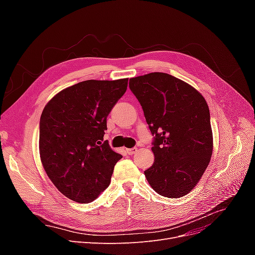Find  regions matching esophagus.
Here are the masks:
<instances>
[{"mask_svg":"<svg viewBox=\"0 0 255 255\" xmlns=\"http://www.w3.org/2000/svg\"><path fill=\"white\" fill-rule=\"evenodd\" d=\"M127 152L128 155H133L134 153L137 152V148H130V149H127Z\"/></svg>","mask_w":255,"mask_h":255,"instance_id":"34e87169","label":"esophagus"}]
</instances>
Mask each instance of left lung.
Returning a JSON list of instances; mask_svg holds the SVG:
<instances>
[{
  "label": "left lung",
  "instance_id": "obj_1",
  "mask_svg": "<svg viewBox=\"0 0 255 255\" xmlns=\"http://www.w3.org/2000/svg\"><path fill=\"white\" fill-rule=\"evenodd\" d=\"M154 141L144 175L157 194L180 198L201 180L211 161L213 132L203 96L174 76L152 72L129 79Z\"/></svg>",
  "mask_w": 255,
  "mask_h": 255
}]
</instances>
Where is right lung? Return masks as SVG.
Segmentation results:
<instances>
[{"label": "right lung", "mask_w": 255, "mask_h": 255, "mask_svg": "<svg viewBox=\"0 0 255 255\" xmlns=\"http://www.w3.org/2000/svg\"><path fill=\"white\" fill-rule=\"evenodd\" d=\"M128 79L88 80L54 96L40 117L39 153L56 188L79 203L96 200L111 183L122 155L103 141L106 118L125 95Z\"/></svg>", "instance_id": "add662e5"}]
</instances>
